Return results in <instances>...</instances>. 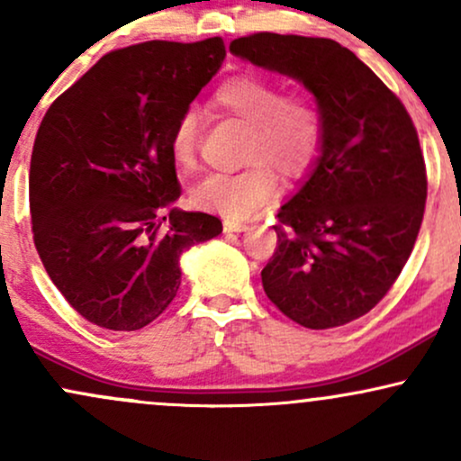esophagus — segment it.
I'll list each match as a JSON object with an SVG mask.
<instances>
[{
  "mask_svg": "<svg viewBox=\"0 0 461 461\" xmlns=\"http://www.w3.org/2000/svg\"><path fill=\"white\" fill-rule=\"evenodd\" d=\"M223 227H225V231H245V230H249L247 223H240V221H236V219H225Z\"/></svg>",
  "mask_w": 461,
  "mask_h": 461,
  "instance_id": "esophagus-1",
  "label": "esophagus"
}]
</instances>
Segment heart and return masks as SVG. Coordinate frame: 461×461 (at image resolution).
Instances as JSON below:
<instances>
[{"label": "heart", "mask_w": 461, "mask_h": 461, "mask_svg": "<svg viewBox=\"0 0 461 461\" xmlns=\"http://www.w3.org/2000/svg\"><path fill=\"white\" fill-rule=\"evenodd\" d=\"M216 113L247 125L245 168L212 173L193 188V203L227 219H249L279 193V176L297 182L312 171L325 142L321 108L305 93H285L279 79L240 73L225 79L210 99ZM201 139V113L182 110L168 139L179 168H193Z\"/></svg>", "instance_id": "heart-1"}]
</instances>
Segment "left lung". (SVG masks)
Here are the masks:
<instances>
[{"label": "left lung", "mask_w": 461, "mask_h": 461, "mask_svg": "<svg viewBox=\"0 0 461 461\" xmlns=\"http://www.w3.org/2000/svg\"><path fill=\"white\" fill-rule=\"evenodd\" d=\"M230 51L299 79L325 123L314 171L277 212L264 293L308 330L347 325L393 288L420 231L427 171L411 116L331 39L258 32Z\"/></svg>", "instance_id": "obj_1"}]
</instances>
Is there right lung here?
I'll list each match as a JSON object with an SVG mask.
<instances>
[{
  "instance_id": "obj_1",
  "label": "right lung",
  "mask_w": 461,
  "mask_h": 461,
  "mask_svg": "<svg viewBox=\"0 0 461 461\" xmlns=\"http://www.w3.org/2000/svg\"><path fill=\"white\" fill-rule=\"evenodd\" d=\"M223 60L221 36L114 50L41 121L30 162L34 245L93 325L136 331L156 321L177 294L182 253L223 231L212 214L173 208L160 219L182 194L171 130Z\"/></svg>"
}]
</instances>
